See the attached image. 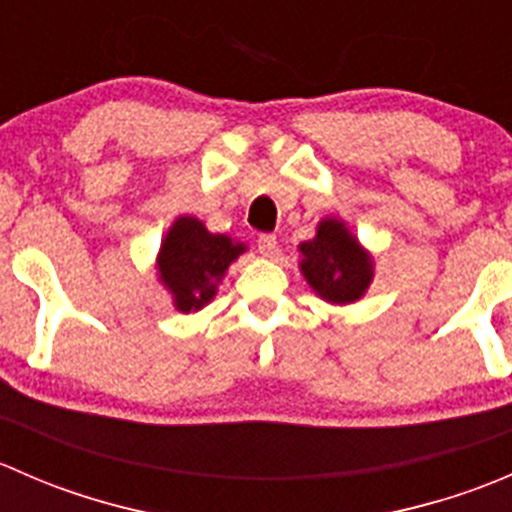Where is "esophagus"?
Returning a JSON list of instances; mask_svg holds the SVG:
<instances>
[{
	"label": "esophagus",
	"instance_id": "esophagus-1",
	"mask_svg": "<svg viewBox=\"0 0 512 512\" xmlns=\"http://www.w3.org/2000/svg\"><path fill=\"white\" fill-rule=\"evenodd\" d=\"M257 250H260V255L272 257L277 252V237L272 235V232H262V235H257Z\"/></svg>",
	"mask_w": 512,
	"mask_h": 512
}]
</instances>
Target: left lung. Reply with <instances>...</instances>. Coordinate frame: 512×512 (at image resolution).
Masks as SVG:
<instances>
[{
    "instance_id": "left-lung-1",
    "label": "left lung",
    "mask_w": 512,
    "mask_h": 512,
    "mask_svg": "<svg viewBox=\"0 0 512 512\" xmlns=\"http://www.w3.org/2000/svg\"><path fill=\"white\" fill-rule=\"evenodd\" d=\"M302 272L319 297L332 304H349L371 282L369 255L356 245L339 220H324L317 237L302 242Z\"/></svg>"
}]
</instances>
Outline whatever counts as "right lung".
<instances>
[{"instance_id": "obj_1", "label": "right lung", "mask_w": 512, "mask_h": 512, "mask_svg": "<svg viewBox=\"0 0 512 512\" xmlns=\"http://www.w3.org/2000/svg\"><path fill=\"white\" fill-rule=\"evenodd\" d=\"M245 245L225 235H210L195 218H180L160 247V280L173 292L180 312H193L213 299L225 270Z\"/></svg>"}]
</instances>
